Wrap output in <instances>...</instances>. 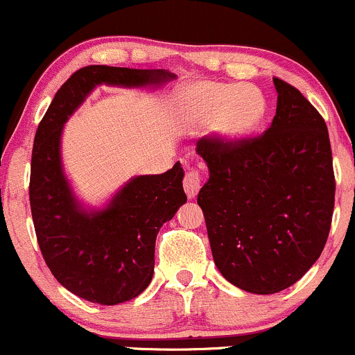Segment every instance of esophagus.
<instances>
[{"label":"esophagus","instance_id":"esophagus-1","mask_svg":"<svg viewBox=\"0 0 355 355\" xmlns=\"http://www.w3.org/2000/svg\"><path fill=\"white\" fill-rule=\"evenodd\" d=\"M203 181H205L203 174H201L198 169H189L188 173H186L182 186H184V191L188 194V198L196 196L198 191L201 189V186H203Z\"/></svg>","mask_w":355,"mask_h":355}]
</instances>
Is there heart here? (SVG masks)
<instances>
[{"mask_svg":"<svg viewBox=\"0 0 355 355\" xmlns=\"http://www.w3.org/2000/svg\"><path fill=\"white\" fill-rule=\"evenodd\" d=\"M186 100L200 123L215 120V132L227 142L252 133L266 115V100L254 86L200 83L189 87Z\"/></svg>","mask_w":355,"mask_h":355,"instance_id":"heart-1","label":"heart"}]
</instances>
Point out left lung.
Masks as SVG:
<instances>
[{
    "instance_id": "1",
    "label": "left lung",
    "mask_w": 355,
    "mask_h": 355,
    "mask_svg": "<svg viewBox=\"0 0 355 355\" xmlns=\"http://www.w3.org/2000/svg\"><path fill=\"white\" fill-rule=\"evenodd\" d=\"M277 108L262 135L198 140L209 178L198 194L213 261L228 283L272 295L304 276L329 239L335 176L325 120L272 78Z\"/></svg>"
}]
</instances>
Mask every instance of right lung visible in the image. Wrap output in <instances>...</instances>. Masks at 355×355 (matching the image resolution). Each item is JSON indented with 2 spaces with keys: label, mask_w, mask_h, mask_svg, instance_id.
Listing matches in <instances>:
<instances>
[{
  "label": "right lung",
  "mask_w": 355,
  "mask_h": 355,
  "mask_svg": "<svg viewBox=\"0 0 355 355\" xmlns=\"http://www.w3.org/2000/svg\"><path fill=\"white\" fill-rule=\"evenodd\" d=\"M164 69L86 66L60 86L37 128L30 167V208L45 264L79 298L100 304L133 300L150 284L155 237L186 203L181 164L125 182L101 209H86L62 169L60 137L87 94L100 85L161 86Z\"/></svg>",
  "instance_id": "1"
}]
</instances>
